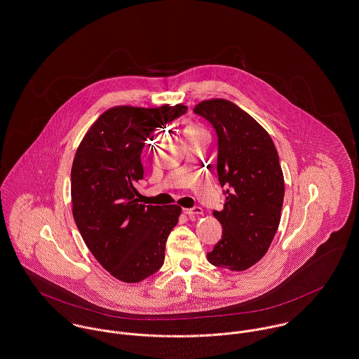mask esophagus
Returning <instances> with one entry per match:
<instances>
[{"label": "esophagus", "mask_w": 359, "mask_h": 359, "mask_svg": "<svg viewBox=\"0 0 359 359\" xmlns=\"http://www.w3.org/2000/svg\"><path fill=\"white\" fill-rule=\"evenodd\" d=\"M183 212L189 216H199L203 213L202 208L201 206H194V208H190V209H183Z\"/></svg>", "instance_id": "obj_1"}]
</instances>
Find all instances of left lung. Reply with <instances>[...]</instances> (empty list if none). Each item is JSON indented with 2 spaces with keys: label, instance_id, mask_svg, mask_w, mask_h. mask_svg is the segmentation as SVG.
<instances>
[{
  "label": "left lung",
  "instance_id": "8db88e82",
  "mask_svg": "<svg viewBox=\"0 0 359 359\" xmlns=\"http://www.w3.org/2000/svg\"><path fill=\"white\" fill-rule=\"evenodd\" d=\"M194 113L217 133L216 169L226 202L213 216L222 239L206 255L210 264L243 271L269 250L278 230L285 184L277 149L267 130L226 99L198 103Z\"/></svg>",
  "mask_w": 359,
  "mask_h": 359
}]
</instances>
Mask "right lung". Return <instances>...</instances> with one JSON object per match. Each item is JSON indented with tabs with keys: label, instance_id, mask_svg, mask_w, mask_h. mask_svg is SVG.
I'll list each match as a JSON object with an SVG mask.
<instances>
[{
	"label": "right lung",
	"instance_id": "1",
	"mask_svg": "<svg viewBox=\"0 0 359 359\" xmlns=\"http://www.w3.org/2000/svg\"><path fill=\"white\" fill-rule=\"evenodd\" d=\"M186 110L183 104L109 109L77 149L72 168L76 224L95 259L122 282H140L163 264L165 243L182 208L140 203V154L153 130Z\"/></svg>",
	"mask_w": 359,
	"mask_h": 359
}]
</instances>
